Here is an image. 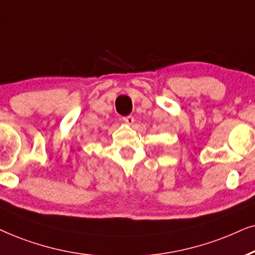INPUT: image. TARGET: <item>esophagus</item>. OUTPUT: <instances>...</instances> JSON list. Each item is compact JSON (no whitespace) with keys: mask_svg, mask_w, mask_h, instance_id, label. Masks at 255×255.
Returning a JSON list of instances; mask_svg holds the SVG:
<instances>
[{"mask_svg":"<svg viewBox=\"0 0 255 255\" xmlns=\"http://www.w3.org/2000/svg\"><path fill=\"white\" fill-rule=\"evenodd\" d=\"M122 120H124L125 124H127V125H133L134 118L131 117V115H128V117H125L124 119H122Z\"/></svg>","mask_w":255,"mask_h":255,"instance_id":"esophagus-1","label":"esophagus"}]
</instances>
